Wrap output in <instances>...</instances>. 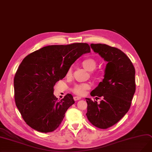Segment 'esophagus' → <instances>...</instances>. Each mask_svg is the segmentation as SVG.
I'll use <instances>...</instances> for the list:
<instances>
[{
  "label": "esophagus",
  "mask_w": 152,
  "mask_h": 152,
  "mask_svg": "<svg viewBox=\"0 0 152 152\" xmlns=\"http://www.w3.org/2000/svg\"><path fill=\"white\" fill-rule=\"evenodd\" d=\"M81 98L80 97V96H75L74 97V99H75V101H77V100H79V99H80Z\"/></svg>",
  "instance_id": "34e87169"
}]
</instances>
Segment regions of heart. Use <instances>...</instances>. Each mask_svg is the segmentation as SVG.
Segmentation results:
<instances>
[{"label": "heart", "mask_w": 152, "mask_h": 152, "mask_svg": "<svg viewBox=\"0 0 152 152\" xmlns=\"http://www.w3.org/2000/svg\"><path fill=\"white\" fill-rule=\"evenodd\" d=\"M81 65L83 67L88 71H93L96 68L97 63L96 61L93 58H87L84 59L81 62ZM72 74V69L69 68L67 72V76H71ZM89 88V85L88 84H80V85H76L73 88V91L77 94H83L85 93L86 89Z\"/></svg>", "instance_id": "obj_1"}]
</instances>
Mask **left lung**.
Wrapping results in <instances>:
<instances>
[{
    "instance_id": "8db88e82",
    "label": "left lung",
    "mask_w": 152,
    "mask_h": 152,
    "mask_svg": "<svg viewBox=\"0 0 152 152\" xmlns=\"http://www.w3.org/2000/svg\"><path fill=\"white\" fill-rule=\"evenodd\" d=\"M90 46L107 64L103 81L90 93L91 96H102L103 99L98 103L86 98V115L94 126L106 129L118 122L130 108L136 88L135 69L130 59L119 49L102 44Z\"/></svg>"
}]
</instances>
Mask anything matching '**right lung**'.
Returning <instances> with one entry per match:
<instances>
[{
	"mask_svg": "<svg viewBox=\"0 0 152 152\" xmlns=\"http://www.w3.org/2000/svg\"><path fill=\"white\" fill-rule=\"evenodd\" d=\"M90 51L86 43L52 45L22 60L14 80L15 102L23 119L34 130L48 133L60 125L75 100L67 94L58 101L53 94L54 86L80 56Z\"/></svg>",
	"mask_w": 152,
	"mask_h": 152,
	"instance_id": "right-lung-1",
	"label": "right lung"
}]
</instances>
